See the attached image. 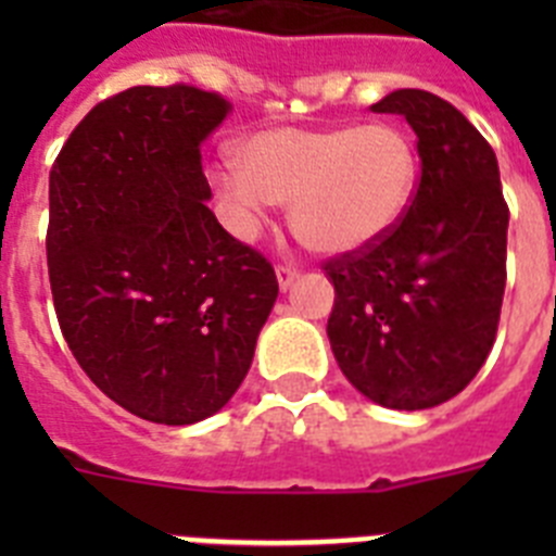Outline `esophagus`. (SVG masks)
<instances>
[{"instance_id":"34e87169","label":"esophagus","mask_w":556,"mask_h":556,"mask_svg":"<svg viewBox=\"0 0 556 556\" xmlns=\"http://www.w3.org/2000/svg\"><path fill=\"white\" fill-rule=\"evenodd\" d=\"M275 275H278V287L287 292V289L294 283V278H298V269L289 267V264H278V267H275Z\"/></svg>"}]
</instances>
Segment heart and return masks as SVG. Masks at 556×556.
<instances>
[{
	"instance_id": "obj_1",
	"label": "heart",
	"mask_w": 556,
	"mask_h": 556,
	"mask_svg": "<svg viewBox=\"0 0 556 556\" xmlns=\"http://www.w3.org/2000/svg\"><path fill=\"white\" fill-rule=\"evenodd\" d=\"M242 172L217 186L244 228L264 205L289 203L292 233L314 253L345 255L384 239L409 208L420 175L412 132L392 122L269 127L236 147Z\"/></svg>"
}]
</instances>
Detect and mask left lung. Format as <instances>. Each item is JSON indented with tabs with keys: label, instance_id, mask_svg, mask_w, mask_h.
Masks as SVG:
<instances>
[{
	"label": "left lung",
	"instance_id": "8db88e82",
	"mask_svg": "<svg viewBox=\"0 0 556 556\" xmlns=\"http://www.w3.org/2000/svg\"><path fill=\"white\" fill-rule=\"evenodd\" d=\"M417 136L420 178L404 219L376 244L323 264L339 370L387 409L459 395L495 342L507 283L509 208L488 139L443 97L401 88L372 105Z\"/></svg>",
	"mask_w": 556,
	"mask_h": 556
}]
</instances>
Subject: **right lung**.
<instances>
[{"instance_id": "right-lung-1", "label": "right lung", "mask_w": 556, "mask_h": 556, "mask_svg": "<svg viewBox=\"0 0 556 556\" xmlns=\"http://www.w3.org/2000/svg\"><path fill=\"white\" fill-rule=\"evenodd\" d=\"M223 94L175 83L108 97L49 172L47 264L63 339L150 424L223 409L278 298L273 264L217 223L200 144Z\"/></svg>"}]
</instances>
